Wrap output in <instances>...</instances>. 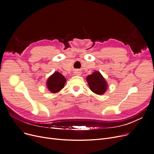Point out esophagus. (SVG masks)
I'll return each mask as SVG.
<instances>
[{
  "label": "esophagus",
  "instance_id": "esophagus-1",
  "mask_svg": "<svg viewBox=\"0 0 154 154\" xmlns=\"http://www.w3.org/2000/svg\"><path fill=\"white\" fill-rule=\"evenodd\" d=\"M75 73H76V74H77V75H80V74H81V73H80V72H79V70L76 71V72H75Z\"/></svg>",
  "mask_w": 154,
  "mask_h": 154
}]
</instances>
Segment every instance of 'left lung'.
<instances>
[{"instance_id": "1", "label": "left lung", "mask_w": 154, "mask_h": 154, "mask_svg": "<svg viewBox=\"0 0 154 154\" xmlns=\"http://www.w3.org/2000/svg\"><path fill=\"white\" fill-rule=\"evenodd\" d=\"M87 82L90 89L97 95H103L107 90V82L99 71H95L87 77Z\"/></svg>"}]
</instances>
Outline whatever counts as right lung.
<instances>
[{
	"label": "right lung",
	"mask_w": 154,
	"mask_h": 154,
	"mask_svg": "<svg viewBox=\"0 0 154 154\" xmlns=\"http://www.w3.org/2000/svg\"><path fill=\"white\" fill-rule=\"evenodd\" d=\"M66 79L59 72H55L48 78L46 85L48 90L52 93H57L64 87Z\"/></svg>",
	"instance_id": "obj_1"
}]
</instances>
